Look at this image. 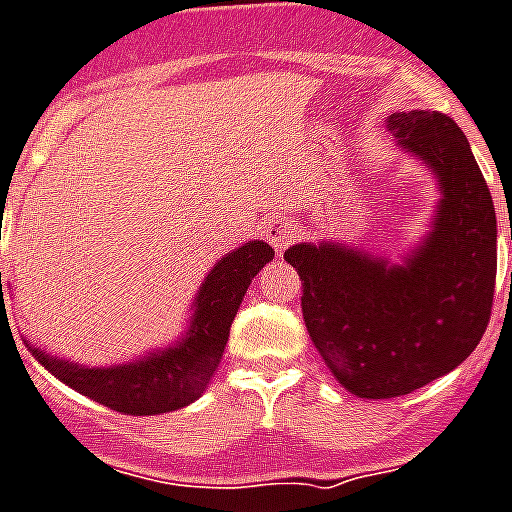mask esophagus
<instances>
[{
	"label": "esophagus",
	"mask_w": 512,
	"mask_h": 512,
	"mask_svg": "<svg viewBox=\"0 0 512 512\" xmlns=\"http://www.w3.org/2000/svg\"><path fill=\"white\" fill-rule=\"evenodd\" d=\"M266 238H269V243H272L277 251H282V248L290 246V243H295V240L301 238V227L295 225V222L280 219L277 225H269V230H266Z\"/></svg>",
	"instance_id": "34e87169"
}]
</instances>
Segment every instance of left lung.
<instances>
[{
	"mask_svg": "<svg viewBox=\"0 0 512 512\" xmlns=\"http://www.w3.org/2000/svg\"><path fill=\"white\" fill-rule=\"evenodd\" d=\"M387 130L442 190L424 240L403 264L329 240L285 251L301 274L311 342L337 382L369 400L408 395L466 361L492 316L497 277L492 193L463 130L426 109L390 114Z\"/></svg>",
	"mask_w": 512,
	"mask_h": 512,
	"instance_id": "left-lung-1",
	"label": "left lung"
}]
</instances>
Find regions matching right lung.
Returning a JSON list of instances; mask_svg holds the SVG:
<instances>
[{
	"label": "right lung",
	"instance_id": "obj_1",
	"mask_svg": "<svg viewBox=\"0 0 512 512\" xmlns=\"http://www.w3.org/2000/svg\"><path fill=\"white\" fill-rule=\"evenodd\" d=\"M274 259V248L264 240H248L222 256L204 280L193 303L190 327L172 348L156 350L149 356L117 366H78L62 361L44 350L31 348L46 371L59 382L83 392L86 398L107 405L128 416H156L185 408L204 395L206 384L217 371L225 345L230 340V324L238 314L251 280ZM2 287V274H0Z\"/></svg>",
	"mask_w": 512,
	"mask_h": 512
}]
</instances>
